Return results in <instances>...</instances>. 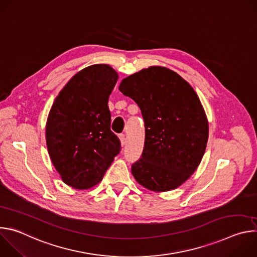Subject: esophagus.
Masks as SVG:
<instances>
[{
    "mask_svg": "<svg viewBox=\"0 0 257 257\" xmlns=\"http://www.w3.org/2000/svg\"><path fill=\"white\" fill-rule=\"evenodd\" d=\"M119 139H120V141H121V144H122V145H125V143H126L125 134H120V135H119Z\"/></svg>",
    "mask_w": 257,
    "mask_h": 257,
    "instance_id": "1",
    "label": "esophagus"
}]
</instances>
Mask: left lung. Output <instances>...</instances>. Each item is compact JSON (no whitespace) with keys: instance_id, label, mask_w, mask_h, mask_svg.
<instances>
[{"instance_id":"1","label":"left lung","mask_w":257,"mask_h":257,"mask_svg":"<svg viewBox=\"0 0 257 257\" xmlns=\"http://www.w3.org/2000/svg\"><path fill=\"white\" fill-rule=\"evenodd\" d=\"M119 90L138 104L144 120V148L132 165L133 177L152 191L178 188L196 171L207 144L208 122L198 95L161 66L124 78Z\"/></svg>"}]
</instances>
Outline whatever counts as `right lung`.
Listing matches in <instances>:
<instances>
[{"label": "right lung", "mask_w": 257, "mask_h": 257, "mask_svg": "<svg viewBox=\"0 0 257 257\" xmlns=\"http://www.w3.org/2000/svg\"><path fill=\"white\" fill-rule=\"evenodd\" d=\"M118 78L111 66H88L67 82L51 107L46 126L49 155L73 188L95 186L121 151L107 105Z\"/></svg>", "instance_id": "obj_1"}]
</instances>
